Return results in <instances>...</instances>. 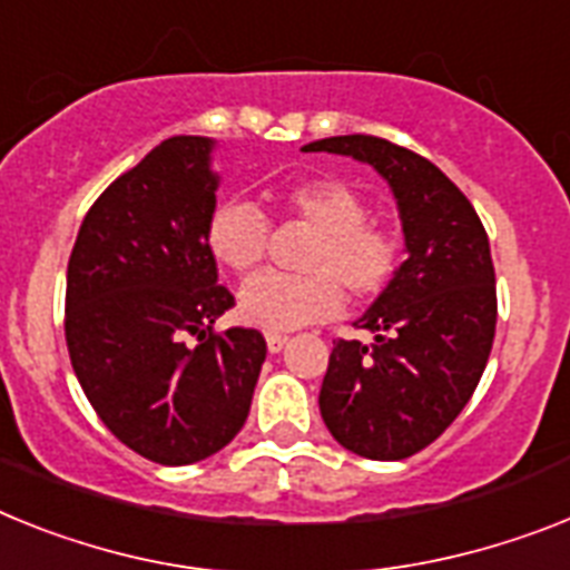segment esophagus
I'll use <instances>...</instances> for the list:
<instances>
[{
	"mask_svg": "<svg viewBox=\"0 0 570 570\" xmlns=\"http://www.w3.org/2000/svg\"><path fill=\"white\" fill-rule=\"evenodd\" d=\"M286 342H289V336H286V333H266V347H269L272 353H277V351H284L286 347Z\"/></svg>",
	"mask_w": 570,
	"mask_h": 570,
	"instance_id": "obj_1",
	"label": "esophagus"
}]
</instances>
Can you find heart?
Instances as JSON below:
<instances>
[{"label":"heart","mask_w":570,"mask_h":570,"mask_svg":"<svg viewBox=\"0 0 570 570\" xmlns=\"http://www.w3.org/2000/svg\"><path fill=\"white\" fill-rule=\"evenodd\" d=\"M275 203L289 217L315 228L304 255L301 275L248 277L237 295L243 322L263 330H295L336 315L344 285L353 298L380 295L396 269L394 234L367 223V205L342 179L315 176L275 190ZM269 226L255 205L240 199L219 203L205 223V246L214 261L232 272L255 269L266 255Z\"/></svg>","instance_id":"b5f03b06"}]
</instances>
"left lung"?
<instances>
[{"label":"left lung","instance_id":"8db88e82","mask_svg":"<svg viewBox=\"0 0 570 570\" xmlns=\"http://www.w3.org/2000/svg\"><path fill=\"white\" fill-rule=\"evenodd\" d=\"M371 165L394 194L405 261L356 318L374 342H333L318 394L330 434L371 461H403L470 403L495 336V269L470 199L438 165L376 136L301 147Z\"/></svg>","mask_w":570,"mask_h":570}]
</instances>
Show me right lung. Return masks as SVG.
<instances>
[{
    "label": "right lung",
    "instance_id": "obj_1",
    "mask_svg": "<svg viewBox=\"0 0 570 570\" xmlns=\"http://www.w3.org/2000/svg\"><path fill=\"white\" fill-rule=\"evenodd\" d=\"M214 147L174 136L118 176L86 214L66 272L80 389L124 446L161 466L232 443L266 358L257 330L212 333L234 307L205 246L219 188Z\"/></svg>",
    "mask_w": 570,
    "mask_h": 570
}]
</instances>
